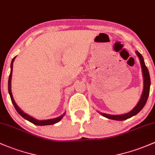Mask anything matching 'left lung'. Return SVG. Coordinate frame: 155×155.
Listing matches in <instances>:
<instances>
[{
  "mask_svg": "<svg viewBox=\"0 0 155 155\" xmlns=\"http://www.w3.org/2000/svg\"><path fill=\"white\" fill-rule=\"evenodd\" d=\"M136 54L140 58V61L141 67H142L143 71V75L144 78V87H143V91L142 96H141L140 100L138 102L137 106L134 108L129 113H126L125 114H121V115H111V114H104V113H101L103 116L106 117V118H109L111 120H124L130 118L132 116L136 115L137 113L142 110L143 108L144 107L145 104H146V101H147L148 97L149 95V91H150V85H151V81H150V76H149V72L148 70L147 67L146 66V64L144 63V60L143 56L141 55L139 51H136Z\"/></svg>",
  "mask_w": 155,
  "mask_h": 155,
  "instance_id": "obj_1",
  "label": "left lung"
}]
</instances>
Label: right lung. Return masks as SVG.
<instances>
[{
	"label": "right lung",
	"instance_id": "add662e5",
	"mask_svg": "<svg viewBox=\"0 0 155 155\" xmlns=\"http://www.w3.org/2000/svg\"><path fill=\"white\" fill-rule=\"evenodd\" d=\"M14 58L12 59V63H11V71H10V74H9V81H8V89H9V95H10V97H11V101L12 102L13 105H14L16 111H18V113H19V114L21 116H22L23 117L25 118L26 120H29V122L32 123L33 124L35 125H38V126H47V125H52V124H56V123L59 122L60 120H61V119H62V117H64V115L61 116V117H58L57 118H54V119H51V120H38L35 119V118L30 117V116H29L28 114H25V113L21 110V109H20L19 107L17 106V104H15V102L14 99H13V97H12V91H11V79H12V67H13V62H14V60H15Z\"/></svg>",
	"mask_w": 155,
	"mask_h": 155
}]
</instances>
